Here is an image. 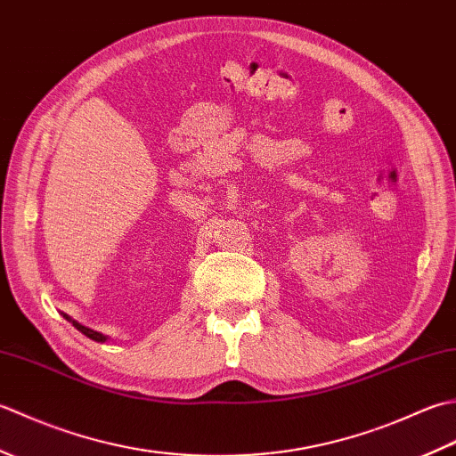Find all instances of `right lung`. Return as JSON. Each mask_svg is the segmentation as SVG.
I'll return each instance as SVG.
<instances>
[{
    "instance_id": "add662e5",
    "label": "right lung",
    "mask_w": 456,
    "mask_h": 456,
    "mask_svg": "<svg viewBox=\"0 0 456 456\" xmlns=\"http://www.w3.org/2000/svg\"><path fill=\"white\" fill-rule=\"evenodd\" d=\"M64 317L68 319V322H72V319L68 317V315H64ZM72 325H74L76 329H78V331H82L86 337H90V338H94V341H98V343H103L105 338H108V337H105V335H102V333H98V331H94V329H88V327L80 325L78 322H72Z\"/></svg>"
}]
</instances>
